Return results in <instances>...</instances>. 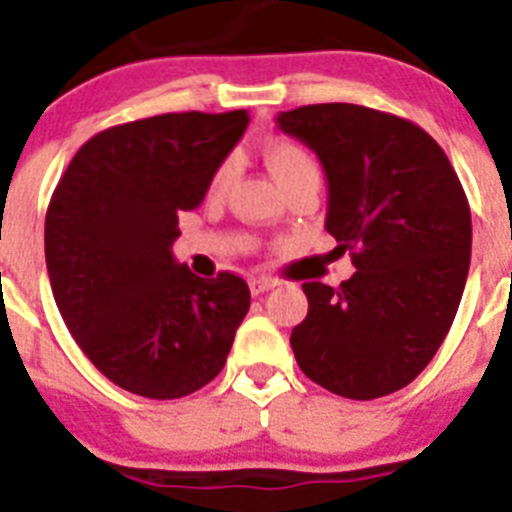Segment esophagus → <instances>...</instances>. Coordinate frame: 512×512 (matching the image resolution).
<instances>
[{
	"instance_id": "34e87169",
	"label": "esophagus",
	"mask_w": 512,
	"mask_h": 512,
	"mask_svg": "<svg viewBox=\"0 0 512 512\" xmlns=\"http://www.w3.org/2000/svg\"><path fill=\"white\" fill-rule=\"evenodd\" d=\"M275 285H278V280H273V278H250L252 296H260V293H267V290L275 288Z\"/></svg>"
}]
</instances>
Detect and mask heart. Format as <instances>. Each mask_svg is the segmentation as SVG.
<instances>
[{
    "label": "heart",
    "instance_id": "heart-1",
    "mask_svg": "<svg viewBox=\"0 0 512 512\" xmlns=\"http://www.w3.org/2000/svg\"><path fill=\"white\" fill-rule=\"evenodd\" d=\"M262 158H265L270 173L278 178V183L285 191L301 186V183L319 181L321 178V168L316 163V158L308 153L306 147L298 145V142H267L265 150H262ZM234 178H237V158H224L222 163L216 165L214 176H211V193L227 191Z\"/></svg>",
    "mask_w": 512,
    "mask_h": 512
}]
</instances>
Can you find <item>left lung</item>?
<instances>
[{"mask_svg":"<svg viewBox=\"0 0 512 512\" xmlns=\"http://www.w3.org/2000/svg\"><path fill=\"white\" fill-rule=\"evenodd\" d=\"M278 127L319 155L326 232L357 273L303 283L308 316L290 334L303 375L352 400L416 380L457 316L472 216L449 158L418 124L359 104H311Z\"/></svg>","mask_w":512,"mask_h":512,"instance_id":"8db88e82","label":"left lung"}]
</instances>
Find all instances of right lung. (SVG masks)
<instances>
[{
    "mask_svg": "<svg viewBox=\"0 0 512 512\" xmlns=\"http://www.w3.org/2000/svg\"><path fill=\"white\" fill-rule=\"evenodd\" d=\"M245 109L117 124L73 155L45 214L55 303L104 377L173 400L222 372L250 311L239 275L204 280L178 265V211L204 201L216 165L245 132Z\"/></svg>",
    "mask_w": 512,
    "mask_h": 512,
    "instance_id": "add662e5",
    "label": "right lung"
}]
</instances>
